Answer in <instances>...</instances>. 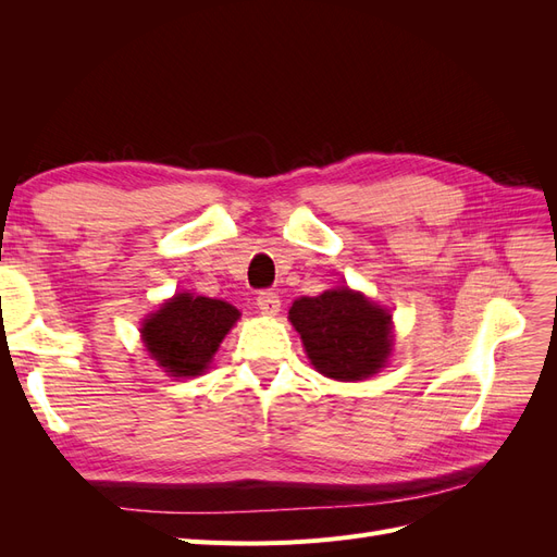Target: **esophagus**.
<instances>
[{
	"label": "esophagus",
	"instance_id": "obj_1",
	"mask_svg": "<svg viewBox=\"0 0 557 557\" xmlns=\"http://www.w3.org/2000/svg\"><path fill=\"white\" fill-rule=\"evenodd\" d=\"M256 305L260 309V313L264 315H276L281 311V297L272 290H262L256 299Z\"/></svg>",
	"mask_w": 557,
	"mask_h": 557
}]
</instances>
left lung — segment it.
Listing matches in <instances>:
<instances>
[{
    "instance_id": "8db88e82",
    "label": "left lung",
    "mask_w": 557,
    "mask_h": 557,
    "mask_svg": "<svg viewBox=\"0 0 557 557\" xmlns=\"http://www.w3.org/2000/svg\"><path fill=\"white\" fill-rule=\"evenodd\" d=\"M290 323L311 364L336 381H362L391 356V315L348 288L295 299Z\"/></svg>"
}]
</instances>
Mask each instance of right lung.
<instances>
[{
	"label": "right lung",
	"mask_w": 557,
	"mask_h": 557,
	"mask_svg": "<svg viewBox=\"0 0 557 557\" xmlns=\"http://www.w3.org/2000/svg\"><path fill=\"white\" fill-rule=\"evenodd\" d=\"M239 311L223 299L183 293L144 320L150 356L172 376H197L207 369Z\"/></svg>",
	"instance_id": "add662e5"
}]
</instances>
